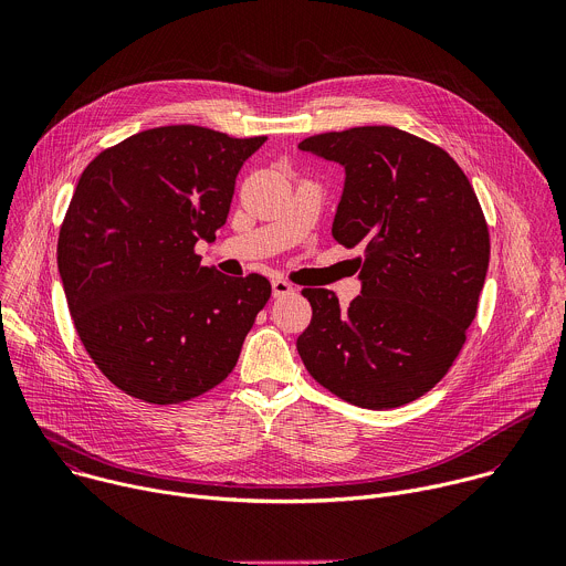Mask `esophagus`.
Here are the masks:
<instances>
[{"instance_id": "esophagus-1", "label": "esophagus", "mask_w": 566, "mask_h": 566, "mask_svg": "<svg viewBox=\"0 0 566 566\" xmlns=\"http://www.w3.org/2000/svg\"><path fill=\"white\" fill-rule=\"evenodd\" d=\"M273 297H284V295H291L295 289H293V284L291 282H286V280H282V277H277V280H273Z\"/></svg>"}]
</instances>
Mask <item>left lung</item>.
<instances>
[{"instance_id": "obj_1", "label": "left lung", "mask_w": 566, "mask_h": 566, "mask_svg": "<svg viewBox=\"0 0 566 566\" xmlns=\"http://www.w3.org/2000/svg\"><path fill=\"white\" fill-rule=\"evenodd\" d=\"M345 168L332 234L363 249L360 295L304 289L311 325L297 338L308 374L367 410L430 391L474 319L491 260L476 195L441 147L396 127H352L297 145Z\"/></svg>"}]
</instances>
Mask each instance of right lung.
<instances>
[{
  "mask_svg": "<svg viewBox=\"0 0 566 566\" xmlns=\"http://www.w3.org/2000/svg\"><path fill=\"white\" fill-rule=\"evenodd\" d=\"M264 140L154 127L101 151L80 177L57 271L80 340L125 394L170 406L237 365L271 284L201 266L195 244L226 223L234 179Z\"/></svg>",
  "mask_w": 566,
  "mask_h": 566,
  "instance_id": "1",
  "label": "right lung"
}]
</instances>
